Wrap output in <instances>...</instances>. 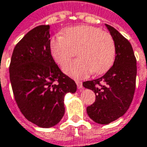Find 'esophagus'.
<instances>
[{
	"instance_id": "1",
	"label": "esophagus",
	"mask_w": 147,
	"mask_h": 147,
	"mask_svg": "<svg viewBox=\"0 0 147 147\" xmlns=\"http://www.w3.org/2000/svg\"><path fill=\"white\" fill-rule=\"evenodd\" d=\"M76 85H77V88L80 91H82L83 90V85H82V82L81 81H76Z\"/></svg>"
}]
</instances>
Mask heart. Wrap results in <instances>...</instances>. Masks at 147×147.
I'll list each match as a JSON object with an SVG mask.
<instances>
[{
    "mask_svg": "<svg viewBox=\"0 0 147 147\" xmlns=\"http://www.w3.org/2000/svg\"><path fill=\"white\" fill-rule=\"evenodd\" d=\"M54 61L63 65L76 55L79 58L67 63L63 71L71 77L82 79L90 74L102 75L111 67L115 57V44L112 36L102 29L80 25L65 29L63 36L58 35L49 41Z\"/></svg>",
    "mask_w": 147,
    "mask_h": 147,
    "instance_id": "obj_1",
    "label": "heart"
}]
</instances>
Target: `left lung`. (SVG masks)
Masks as SVG:
<instances>
[{"instance_id":"left-lung-1","label":"left lung","mask_w":147,"mask_h":147,"mask_svg":"<svg viewBox=\"0 0 147 147\" xmlns=\"http://www.w3.org/2000/svg\"><path fill=\"white\" fill-rule=\"evenodd\" d=\"M115 44L113 66L102 77L84 81L85 89L93 90L95 102L87 107V114L95 123L108 124L123 116L134 98L137 61L129 41L113 27L106 24Z\"/></svg>"}]
</instances>
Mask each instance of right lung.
<instances>
[{
    "instance_id": "add662e5",
    "label": "right lung",
    "mask_w": 147,
    "mask_h": 147,
    "mask_svg": "<svg viewBox=\"0 0 147 147\" xmlns=\"http://www.w3.org/2000/svg\"><path fill=\"white\" fill-rule=\"evenodd\" d=\"M49 25L28 32L14 47L9 79L14 98L25 118L41 128H51L65 113L64 97L76 84L55 63L49 49Z\"/></svg>"
}]
</instances>
